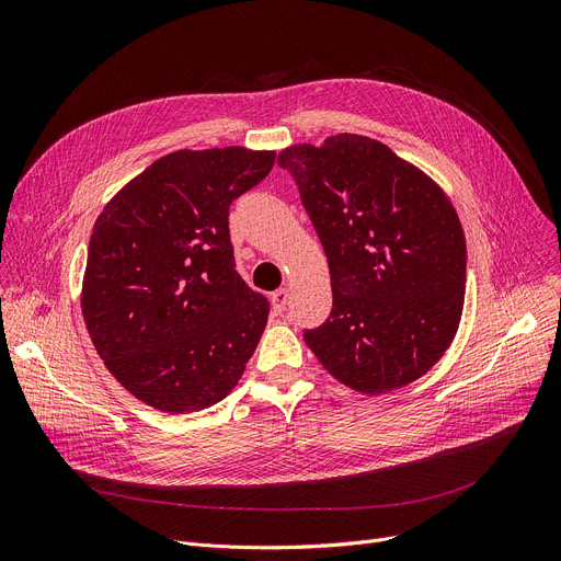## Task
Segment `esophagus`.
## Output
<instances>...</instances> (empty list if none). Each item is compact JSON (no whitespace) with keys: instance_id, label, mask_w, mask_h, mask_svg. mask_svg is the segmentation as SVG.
I'll return each mask as SVG.
<instances>
[{"instance_id":"34e87169","label":"esophagus","mask_w":561,"mask_h":561,"mask_svg":"<svg viewBox=\"0 0 561 561\" xmlns=\"http://www.w3.org/2000/svg\"><path fill=\"white\" fill-rule=\"evenodd\" d=\"M286 302H288V290L286 288H279V290H275L273 296H271V305H273L275 313H282Z\"/></svg>"}]
</instances>
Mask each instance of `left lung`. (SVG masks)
I'll list each match as a JSON object with an SVG mask.
<instances>
[{"label":"left lung","instance_id":"8db88e82","mask_svg":"<svg viewBox=\"0 0 561 561\" xmlns=\"http://www.w3.org/2000/svg\"><path fill=\"white\" fill-rule=\"evenodd\" d=\"M290 172L325 250L334 302L305 341L362 393L400 389L453 343L463 309L466 239L453 202L385 142L330 136L293 145Z\"/></svg>","mask_w":561,"mask_h":561}]
</instances>
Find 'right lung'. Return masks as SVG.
Here are the masks:
<instances>
[{
    "label": "right lung",
    "mask_w": 561,
    "mask_h": 561,
    "mask_svg": "<svg viewBox=\"0 0 561 561\" xmlns=\"http://www.w3.org/2000/svg\"><path fill=\"white\" fill-rule=\"evenodd\" d=\"M245 147L161 157L95 220L81 288L88 334L111 375L170 414L220 402L271 305L236 271L229 204L273 170Z\"/></svg>",
    "instance_id": "obj_1"
}]
</instances>
